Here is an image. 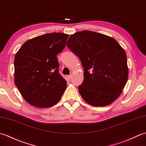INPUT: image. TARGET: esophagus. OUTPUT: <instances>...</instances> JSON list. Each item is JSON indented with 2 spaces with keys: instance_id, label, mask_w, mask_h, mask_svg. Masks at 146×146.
I'll list each match as a JSON object with an SVG mask.
<instances>
[{
  "instance_id": "esophagus-1",
  "label": "esophagus",
  "mask_w": 146,
  "mask_h": 146,
  "mask_svg": "<svg viewBox=\"0 0 146 146\" xmlns=\"http://www.w3.org/2000/svg\"><path fill=\"white\" fill-rule=\"evenodd\" d=\"M66 78H68V80H70L71 79H72V75H69V76H66Z\"/></svg>"
}]
</instances>
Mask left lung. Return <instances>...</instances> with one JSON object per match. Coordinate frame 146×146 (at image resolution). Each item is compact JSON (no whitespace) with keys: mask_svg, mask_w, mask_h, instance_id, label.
Listing matches in <instances>:
<instances>
[{"mask_svg":"<svg viewBox=\"0 0 146 146\" xmlns=\"http://www.w3.org/2000/svg\"><path fill=\"white\" fill-rule=\"evenodd\" d=\"M66 45L84 68L83 82L78 86L83 99L93 106L113 103L128 79L124 50L112 37L89 30L71 35Z\"/></svg>","mask_w":146,"mask_h":146,"instance_id":"obj_1","label":"left lung"}]
</instances>
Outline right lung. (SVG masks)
<instances>
[{"label": "right lung", "mask_w": 146, "mask_h": 146, "mask_svg": "<svg viewBox=\"0 0 146 146\" xmlns=\"http://www.w3.org/2000/svg\"><path fill=\"white\" fill-rule=\"evenodd\" d=\"M68 35L50 33L27 40L16 53L14 82L27 103L50 108L60 100L66 81L58 73L56 55L66 46Z\"/></svg>", "instance_id": "add662e5"}]
</instances>
